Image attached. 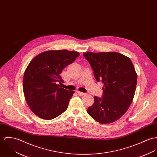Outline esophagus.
<instances>
[{"label": "esophagus", "mask_w": 157, "mask_h": 157, "mask_svg": "<svg viewBox=\"0 0 157 157\" xmlns=\"http://www.w3.org/2000/svg\"><path fill=\"white\" fill-rule=\"evenodd\" d=\"M77 93H78V94H79V95H81V96H83V95H85V94H86V93H82V92H81V91H77Z\"/></svg>", "instance_id": "1"}]
</instances>
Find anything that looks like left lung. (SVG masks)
Segmentation results:
<instances>
[{"instance_id": "left-lung-1", "label": "left lung", "mask_w": 157, "mask_h": 157, "mask_svg": "<svg viewBox=\"0 0 157 157\" xmlns=\"http://www.w3.org/2000/svg\"><path fill=\"white\" fill-rule=\"evenodd\" d=\"M93 70L95 79L104 84L102 98L94 96L88 114L102 124L119 119L131 104L137 75L131 60L117 52L83 53Z\"/></svg>"}]
</instances>
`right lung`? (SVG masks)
Masks as SVG:
<instances>
[{"instance_id":"right-lung-1","label":"right lung","mask_w":157,"mask_h":157,"mask_svg":"<svg viewBox=\"0 0 157 157\" xmlns=\"http://www.w3.org/2000/svg\"><path fill=\"white\" fill-rule=\"evenodd\" d=\"M79 55L66 50L41 53L32 59L25 71L23 86L27 104L39 117L51 120L67 108L74 91L59 86L60 74Z\"/></svg>"}]
</instances>
